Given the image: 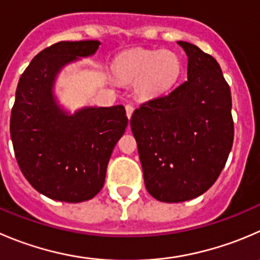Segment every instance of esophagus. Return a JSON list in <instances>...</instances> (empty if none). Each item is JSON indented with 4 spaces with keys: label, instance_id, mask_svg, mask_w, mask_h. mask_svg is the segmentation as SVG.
Masks as SVG:
<instances>
[{
    "label": "esophagus",
    "instance_id": "1",
    "mask_svg": "<svg viewBox=\"0 0 260 260\" xmlns=\"http://www.w3.org/2000/svg\"><path fill=\"white\" fill-rule=\"evenodd\" d=\"M133 110H135V108H133V105H131V104H127V105H125V112H127V117H128V119H131V117H132Z\"/></svg>",
    "mask_w": 260,
    "mask_h": 260
}]
</instances>
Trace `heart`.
Masks as SVG:
<instances>
[{
  "mask_svg": "<svg viewBox=\"0 0 260 260\" xmlns=\"http://www.w3.org/2000/svg\"><path fill=\"white\" fill-rule=\"evenodd\" d=\"M117 77L135 81V91L142 99H153L170 91L183 71L181 58L173 50H128L115 59Z\"/></svg>",
  "mask_w": 260,
  "mask_h": 260,
  "instance_id": "obj_1",
  "label": "heart"
}]
</instances>
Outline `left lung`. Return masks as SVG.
<instances>
[{
    "label": "left lung",
    "instance_id": "1",
    "mask_svg": "<svg viewBox=\"0 0 260 260\" xmlns=\"http://www.w3.org/2000/svg\"><path fill=\"white\" fill-rule=\"evenodd\" d=\"M178 44L188 55V80L141 104L131 118L146 189L166 203L207 191L234 141L231 91L220 64L197 45Z\"/></svg>",
    "mask_w": 260,
    "mask_h": 260
}]
</instances>
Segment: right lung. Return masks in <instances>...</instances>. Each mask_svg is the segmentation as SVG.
<instances>
[{
    "label": "right lung",
    "instance_id": "obj_1",
    "mask_svg": "<svg viewBox=\"0 0 260 260\" xmlns=\"http://www.w3.org/2000/svg\"><path fill=\"white\" fill-rule=\"evenodd\" d=\"M99 45L98 40L55 43L32 58L17 84L10 118L15 157L30 185L50 200L79 203L94 198L128 125L123 105L84 108L69 115L53 96L58 71L94 54Z\"/></svg>",
    "mask_w": 260,
    "mask_h": 260
}]
</instances>
